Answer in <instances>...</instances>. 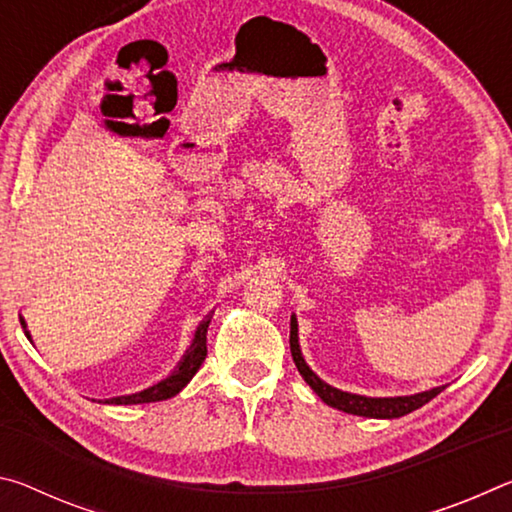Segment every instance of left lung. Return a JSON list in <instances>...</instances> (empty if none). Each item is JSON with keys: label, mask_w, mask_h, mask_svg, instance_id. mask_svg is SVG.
I'll list each match as a JSON object with an SVG mask.
<instances>
[{"label": "left lung", "mask_w": 512, "mask_h": 512, "mask_svg": "<svg viewBox=\"0 0 512 512\" xmlns=\"http://www.w3.org/2000/svg\"><path fill=\"white\" fill-rule=\"evenodd\" d=\"M291 357L296 361V368L302 375V379L314 388V393L323 400L325 404L334 406V409L352 413V415H363V418H402V415L411 413L415 409H420L427 402H431L438 393L445 391V386L431 388V391H424L418 395H406V397H363V395H352V393H343L339 388L325 384L323 379L311 372V368L305 363L300 354V345H298V320L296 316H291Z\"/></svg>", "instance_id": "8db88e82"}]
</instances>
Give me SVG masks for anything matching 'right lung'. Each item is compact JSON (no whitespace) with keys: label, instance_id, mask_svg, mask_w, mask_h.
I'll return each instance as SVG.
<instances>
[{"label":"right lung","instance_id":"obj_1","mask_svg":"<svg viewBox=\"0 0 512 512\" xmlns=\"http://www.w3.org/2000/svg\"><path fill=\"white\" fill-rule=\"evenodd\" d=\"M22 327H27L24 325V320H22ZM207 327H210V320H203L201 327L196 329L192 348H189L185 359L180 361V366L173 370L167 379L158 381V384L146 388L142 393L112 397V400H106V404H146V402H162V400H169L173 395H178L189 384V379L196 375L198 368H201V363L207 357Z\"/></svg>","mask_w":512,"mask_h":512}]
</instances>
